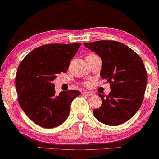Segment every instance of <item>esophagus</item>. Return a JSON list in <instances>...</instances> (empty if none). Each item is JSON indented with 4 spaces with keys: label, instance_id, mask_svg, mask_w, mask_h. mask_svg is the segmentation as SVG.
Returning <instances> with one entry per match:
<instances>
[{
    "label": "esophagus",
    "instance_id": "34e87169",
    "mask_svg": "<svg viewBox=\"0 0 159 159\" xmlns=\"http://www.w3.org/2000/svg\"><path fill=\"white\" fill-rule=\"evenodd\" d=\"M83 94L86 95V96H93V93H92V92H90V91H84V92H83Z\"/></svg>",
    "mask_w": 159,
    "mask_h": 159
}]
</instances>
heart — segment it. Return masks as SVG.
Wrapping results in <instances>:
<instances>
[{
    "label": "heart",
    "mask_w": 159,
    "mask_h": 159,
    "mask_svg": "<svg viewBox=\"0 0 159 159\" xmlns=\"http://www.w3.org/2000/svg\"><path fill=\"white\" fill-rule=\"evenodd\" d=\"M91 55H94V54H90L89 56H91ZM86 85H89V84H86Z\"/></svg>",
    "instance_id": "obj_1"
}]
</instances>
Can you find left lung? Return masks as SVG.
I'll use <instances>...</instances> for the list:
<instances>
[{
    "label": "left lung",
    "mask_w": 159,
    "mask_h": 159,
    "mask_svg": "<svg viewBox=\"0 0 159 159\" xmlns=\"http://www.w3.org/2000/svg\"><path fill=\"white\" fill-rule=\"evenodd\" d=\"M100 56L101 77L110 84L108 96L99 93L101 106L93 111L99 121L108 125L126 122L143 102L147 82L143 62L138 54L121 43L98 41L84 44Z\"/></svg>",
    "instance_id": "8db88e82"
}]
</instances>
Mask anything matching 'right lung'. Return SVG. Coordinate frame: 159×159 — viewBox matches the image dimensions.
<instances>
[{
	"label": "right lung",
	"mask_w": 159,
	"mask_h": 159,
	"mask_svg": "<svg viewBox=\"0 0 159 159\" xmlns=\"http://www.w3.org/2000/svg\"><path fill=\"white\" fill-rule=\"evenodd\" d=\"M81 43L48 44L34 49L19 65L16 77L18 101L27 116L40 126L52 129L62 124L70 104L80 92L55 94L56 75L66 73Z\"/></svg>",
	"instance_id": "1"
}]
</instances>
